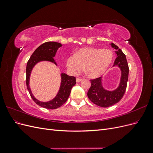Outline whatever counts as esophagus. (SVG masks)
I'll list each match as a JSON object with an SVG mask.
<instances>
[{
    "mask_svg": "<svg viewBox=\"0 0 153 153\" xmlns=\"http://www.w3.org/2000/svg\"><path fill=\"white\" fill-rule=\"evenodd\" d=\"M76 82H77V83H78V82H81V81L82 80V78H76Z\"/></svg>",
    "mask_w": 153,
    "mask_h": 153,
    "instance_id": "1",
    "label": "esophagus"
}]
</instances>
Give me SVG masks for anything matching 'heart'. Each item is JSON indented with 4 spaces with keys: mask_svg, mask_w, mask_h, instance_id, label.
<instances>
[{
    "mask_svg": "<svg viewBox=\"0 0 153 153\" xmlns=\"http://www.w3.org/2000/svg\"><path fill=\"white\" fill-rule=\"evenodd\" d=\"M113 53L109 49L82 48L66 59V66L73 75L80 73L85 66V71L91 78L103 75L112 63Z\"/></svg>",
    "mask_w": 153,
    "mask_h": 153,
    "instance_id": "obj_1",
    "label": "heart"
}]
</instances>
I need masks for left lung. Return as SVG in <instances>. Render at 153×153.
I'll list each match as a JSON object with an SVG mask.
<instances>
[{
    "label": "left lung",
    "mask_w": 153,
    "mask_h": 153,
    "mask_svg": "<svg viewBox=\"0 0 153 153\" xmlns=\"http://www.w3.org/2000/svg\"><path fill=\"white\" fill-rule=\"evenodd\" d=\"M112 47L116 50L117 57L113 66H118L121 70V82L117 89L112 91L105 90L102 86L101 77L91 80V85L87 92V96L94 104L101 107H108L117 103L121 100L126 89L128 80L129 67L125 54L117 46L111 43Z\"/></svg>",
    "instance_id": "obj_1"
}]
</instances>
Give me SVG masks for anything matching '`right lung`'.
<instances>
[{
  "label": "right lung",
  "mask_w": 153,
  "mask_h": 153,
  "mask_svg": "<svg viewBox=\"0 0 153 153\" xmlns=\"http://www.w3.org/2000/svg\"><path fill=\"white\" fill-rule=\"evenodd\" d=\"M61 46L62 45L61 43L54 42V41H48V42L42 44L36 49L27 64L26 84L27 89L29 91L32 99L37 105L47 109H56L66 103L69 94H70L72 87L76 84V78L73 76H68L65 73H62L61 84L57 96L52 100L48 101V102H41V101L36 100L32 94L29 84L30 75L32 68L38 62L48 61L53 62L55 65H57L53 57L55 55L58 48Z\"/></svg>",
  "instance_id": "obj_1"
}]
</instances>
